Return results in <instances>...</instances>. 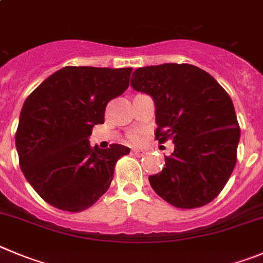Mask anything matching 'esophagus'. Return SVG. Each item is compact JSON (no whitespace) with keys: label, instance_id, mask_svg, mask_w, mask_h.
Listing matches in <instances>:
<instances>
[{"label":"esophagus","instance_id":"esophagus-1","mask_svg":"<svg viewBox=\"0 0 263 263\" xmlns=\"http://www.w3.org/2000/svg\"><path fill=\"white\" fill-rule=\"evenodd\" d=\"M133 154H134V155H136V156H143V155H144V151L141 150V148H134Z\"/></svg>","mask_w":263,"mask_h":263}]
</instances>
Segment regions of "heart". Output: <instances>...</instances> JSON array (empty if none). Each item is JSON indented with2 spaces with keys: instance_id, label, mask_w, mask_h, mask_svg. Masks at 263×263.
Instances as JSON below:
<instances>
[{
  "instance_id": "obj_1",
  "label": "heart",
  "mask_w": 263,
  "mask_h": 263,
  "mask_svg": "<svg viewBox=\"0 0 263 263\" xmlns=\"http://www.w3.org/2000/svg\"><path fill=\"white\" fill-rule=\"evenodd\" d=\"M130 141L132 142H134V143H138L139 141H141V136H139V134H137V133H134V134H130Z\"/></svg>"
}]
</instances>
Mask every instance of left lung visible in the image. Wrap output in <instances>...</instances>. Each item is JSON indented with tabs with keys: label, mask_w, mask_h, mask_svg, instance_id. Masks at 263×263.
Segmentation results:
<instances>
[{
	"label": "left lung",
	"mask_w": 263,
	"mask_h": 263,
	"mask_svg": "<svg viewBox=\"0 0 263 263\" xmlns=\"http://www.w3.org/2000/svg\"><path fill=\"white\" fill-rule=\"evenodd\" d=\"M130 84L154 99L156 139L175 143L163 171L148 177L153 189L179 209L210 203L237 160L240 127L230 95L189 64L139 67Z\"/></svg>",
	"instance_id": "1"
}]
</instances>
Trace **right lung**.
<instances>
[{
    "instance_id": "add662e5",
    "label": "right lung",
    "mask_w": 263,
    "mask_h": 263,
    "mask_svg": "<svg viewBox=\"0 0 263 263\" xmlns=\"http://www.w3.org/2000/svg\"><path fill=\"white\" fill-rule=\"evenodd\" d=\"M132 67L66 66L48 77L22 107L15 133L21 170L45 202L79 213L109 187L122 144L92 147V127L108 102L129 87Z\"/></svg>"
}]
</instances>
